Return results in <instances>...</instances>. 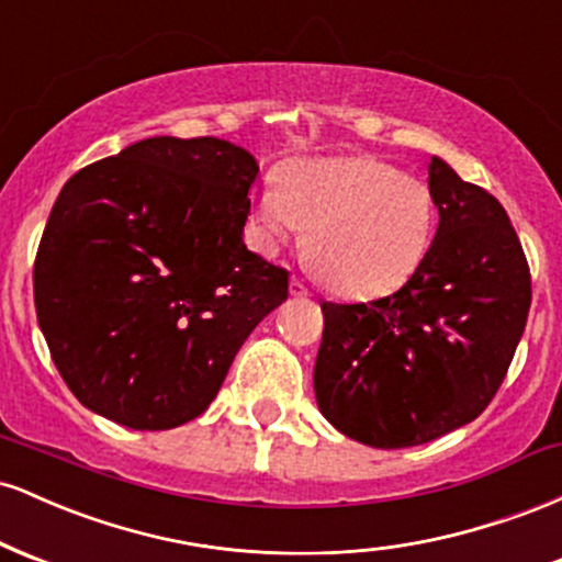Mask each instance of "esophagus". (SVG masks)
I'll return each instance as SVG.
<instances>
[{
	"instance_id": "esophagus-1",
	"label": "esophagus",
	"mask_w": 562,
	"mask_h": 562,
	"mask_svg": "<svg viewBox=\"0 0 562 562\" xmlns=\"http://www.w3.org/2000/svg\"><path fill=\"white\" fill-rule=\"evenodd\" d=\"M290 295H295V299H306L308 288L303 285L301 280H295V277H293V280H290Z\"/></svg>"
}]
</instances>
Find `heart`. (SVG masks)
Instances as JSON below:
<instances>
[{
    "instance_id": "1",
    "label": "heart",
    "mask_w": 562,
    "mask_h": 562,
    "mask_svg": "<svg viewBox=\"0 0 562 562\" xmlns=\"http://www.w3.org/2000/svg\"><path fill=\"white\" fill-rule=\"evenodd\" d=\"M436 209L420 179L370 156L293 160L256 198L263 248L306 235V261L333 293L378 299L417 272Z\"/></svg>"
}]
</instances>
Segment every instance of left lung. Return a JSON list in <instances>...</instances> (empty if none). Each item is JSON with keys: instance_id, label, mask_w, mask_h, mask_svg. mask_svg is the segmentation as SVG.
Here are the masks:
<instances>
[{"instance_id": "obj_1", "label": "left lung", "mask_w": 562, "mask_h": 562, "mask_svg": "<svg viewBox=\"0 0 562 562\" xmlns=\"http://www.w3.org/2000/svg\"><path fill=\"white\" fill-rule=\"evenodd\" d=\"M438 229L404 288L370 303H322L319 412L340 434L404 449L462 428L507 375L531 306V274L507 211L430 158Z\"/></svg>"}]
</instances>
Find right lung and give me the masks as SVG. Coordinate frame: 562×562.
Masks as SVG:
<instances>
[{"label":"right lung","mask_w":562,"mask_h":562,"mask_svg":"<svg viewBox=\"0 0 562 562\" xmlns=\"http://www.w3.org/2000/svg\"><path fill=\"white\" fill-rule=\"evenodd\" d=\"M259 164L216 137H150L68 179L34 263L38 327L74 396L134 430L214 402L288 272L245 248Z\"/></svg>","instance_id":"obj_1"}]
</instances>
